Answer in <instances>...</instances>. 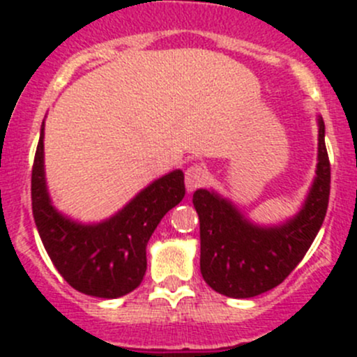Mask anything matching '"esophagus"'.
I'll use <instances>...</instances> for the list:
<instances>
[{"instance_id": "34e87169", "label": "esophagus", "mask_w": 357, "mask_h": 357, "mask_svg": "<svg viewBox=\"0 0 357 357\" xmlns=\"http://www.w3.org/2000/svg\"><path fill=\"white\" fill-rule=\"evenodd\" d=\"M205 181H207V169H205L204 165L193 164L186 169L185 183H186V190H188V192H193V190L204 186Z\"/></svg>"}]
</instances>
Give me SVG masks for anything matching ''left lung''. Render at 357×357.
<instances>
[{"label": "left lung", "instance_id": "left-lung-1", "mask_svg": "<svg viewBox=\"0 0 357 357\" xmlns=\"http://www.w3.org/2000/svg\"><path fill=\"white\" fill-rule=\"evenodd\" d=\"M318 169L304 207L278 228L250 225L231 202L208 190L193 193L200 219V271L212 290L248 298L278 287L314 242L330 197L325 122L318 119Z\"/></svg>", "mask_w": 357, "mask_h": 357}]
</instances>
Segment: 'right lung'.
Masks as SVG:
<instances>
[{
  "label": "right lung",
  "instance_id": "add662e5",
  "mask_svg": "<svg viewBox=\"0 0 357 357\" xmlns=\"http://www.w3.org/2000/svg\"><path fill=\"white\" fill-rule=\"evenodd\" d=\"M43 131L32 164V214L50 259L77 291L117 298L142 283L146 243L160 219L185 197V174L172 171L146 186L119 214L100 225H77L53 208L43 167Z\"/></svg>",
  "mask_w": 357,
  "mask_h": 357
}]
</instances>
